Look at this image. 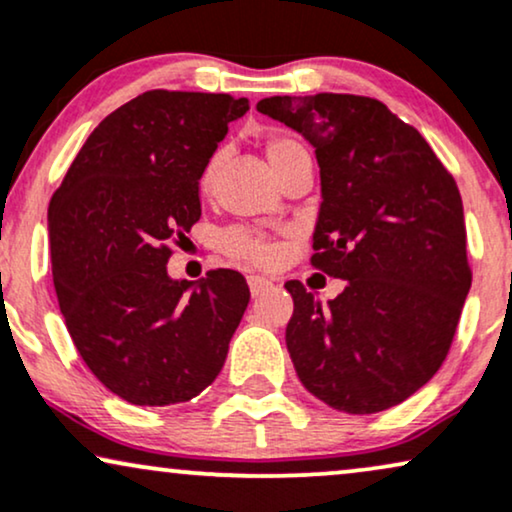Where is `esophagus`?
Returning a JSON list of instances; mask_svg holds the SVG:
<instances>
[{
  "label": "esophagus",
  "instance_id": "esophagus-1",
  "mask_svg": "<svg viewBox=\"0 0 512 512\" xmlns=\"http://www.w3.org/2000/svg\"><path fill=\"white\" fill-rule=\"evenodd\" d=\"M247 282H249V291H251V296L263 294L265 289L272 287V280H270V277H265V275H249V277H247Z\"/></svg>",
  "mask_w": 512,
  "mask_h": 512
}]
</instances>
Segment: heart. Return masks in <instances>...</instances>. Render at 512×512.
Listing matches in <instances>:
<instances>
[{
  "mask_svg": "<svg viewBox=\"0 0 512 512\" xmlns=\"http://www.w3.org/2000/svg\"><path fill=\"white\" fill-rule=\"evenodd\" d=\"M301 148L296 141H291L287 136H268L265 138V155H268L270 164L275 167V171L282 167L284 159H287L291 152ZM223 164V150L218 148L211 152L204 162L202 171H199L197 185L202 195H209L214 192L216 181H218V171H221ZM223 249L228 251L230 256L242 258V261H251V263H268L272 256H275V247H272L270 240L261 232L256 230H247V228H232L223 235Z\"/></svg>",
  "mask_w": 512,
  "mask_h": 512,
  "instance_id": "b5f03b06",
  "label": "heart"
}]
</instances>
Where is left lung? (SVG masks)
<instances>
[{
    "instance_id": "obj_1",
    "label": "left lung",
    "mask_w": 512,
    "mask_h": 512,
    "mask_svg": "<svg viewBox=\"0 0 512 512\" xmlns=\"http://www.w3.org/2000/svg\"><path fill=\"white\" fill-rule=\"evenodd\" d=\"M256 110L313 143L322 204L310 263L345 280L324 308L301 282L284 284L296 374L338 411L395 407L447 360L473 280L454 176L376 98L272 96Z\"/></svg>"
}]
</instances>
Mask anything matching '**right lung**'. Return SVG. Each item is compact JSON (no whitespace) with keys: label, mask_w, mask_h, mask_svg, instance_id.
I'll return each mask as SVG.
<instances>
[{"label":"right lung","mask_w":512,"mask_h":512,"mask_svg":"<svg viewBox=\"0 0 512 512\" xmlns=\"http://www.w3.org/2000/svg\"><path fill=\"white\" fill-rule=\"evenodd\" d=\"M249 110L230 94L152 89L91 131L49 202L51 272L77 353L141 407L188 402L221 371L247 280L211 270L174 282L167 263L202 216L199 171Z\"/></svg>","instance_id":"add662e5"}]
</instances>
